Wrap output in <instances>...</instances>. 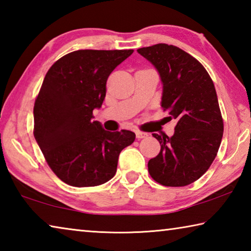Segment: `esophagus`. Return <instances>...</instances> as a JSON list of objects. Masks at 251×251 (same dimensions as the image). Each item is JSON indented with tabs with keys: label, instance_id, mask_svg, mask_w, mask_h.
<instances>
[{
	"label": "esophagus",
	"instance_id": "esophagus-1",
	"mask_svg": "<svg viewBox=\"0 0 251 251\" xmlns=\"http://www.w3.org/2000/svg\"><path fill=\"white\" fill-rule=\"evenodd\" d=\"M147 136H148L147 133H143V131H139V130L136 131V137H137L138 139L145 138V137H147Z\"/></svg>",
	"mask_w": 251,
	"mask_h": 251
}]
</instances>
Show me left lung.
Listing matches in <instances>:
<instances>
[{
	"label": "left lung",
	"instance_id": "8db88e82",
	"mask_svg": "<svg viewBox=\"0 0 251 251\" xmlns=\"http://www.w3.org/2000/svg\"><path fill=\"white\" fill-rule=\"evenodd\" d=\"M137 52L158 72L161 107L177 121L173 136L152 134L160 151L148 161V172L164 186H187L208 171L222 143L224 123L214 83L205 67L177 46L160 43Z\"/></svg>",
	"mask_w": 251,
	"mask_h": 251
}]
</instances>
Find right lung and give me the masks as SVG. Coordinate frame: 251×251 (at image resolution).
Segmentation results:
<instances>
[{
    "mask_svg": "<svg viewBox=\"0 0 251 251\" xmlns=\"http://www.w3.org/2000/svg\"><path fill=\"white\" fill-rule=\"evenodd\" d=\"M133 50H78L50 66L34 104V137L59 179L74 187L112 179L118 156L134 143L130 130L107 131L93 110L100 108L109 74Z\"/></svg>",
    "mask_w": 251,
    "mask_h": 251,
    "instance_id": "1",
    "label": "right lung"
}]
</instances>
